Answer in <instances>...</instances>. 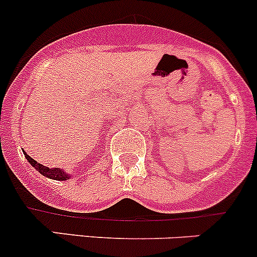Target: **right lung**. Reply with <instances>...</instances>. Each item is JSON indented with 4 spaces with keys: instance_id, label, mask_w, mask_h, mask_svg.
Listing matches in <instances>:
<instances>
[{
    "instance_id": "add662e5",
    "label": "right lung",
    "mask_w": 257,
    "mask_h": 257,
    "mask_svg": "<svg viewBox=\"0 0 257 257\" xmlns=\"http://www.w3.org/2000/svg\"><path fill=\"white\" fill-rule=\"evenodd\" d=\"M23 154H25L26 159L28 160V163H30L36 170H38L41 174L45 175V177H47L49 179H54V180H68L69 179V174H67L66 172H63V170L59 169V168L45 167V165L40 164V163L36 162L35 159H32L28 154H26V152H23Z\"/></svg>"
}]
</instances>
